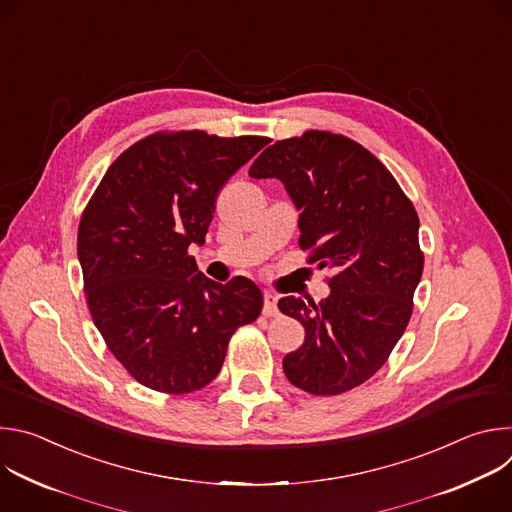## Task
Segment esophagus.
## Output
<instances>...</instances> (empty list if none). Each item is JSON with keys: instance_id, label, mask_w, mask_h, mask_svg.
<instances>
[{"instance_id": "obj_1", "label": "esophagus", "mask_w": 512, "mask_h": 512, "mask_svg": "<svg viewBox=\"0 0 512 512\" xmlns=\"http://www.w3.org/2000/svg\"><path fill=\"white\" fill-rule=\"evenodd\" d=\"M263 314L265 316H277L279 314L277 296L273 294V291H265V294H263Z\"/></svg>"}]
</instances>
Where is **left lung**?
Segmentation results:
<instances>
[{
    "label": "left lung",
    "instance_id": "1",
    "mask_svg": "<svg viewBox=\"0 0 512 512\" xmlns=\"http://www.w3.org/2000/svg\"><path fill=\"white\" fill-rule=\"evenodd\" d=\"M251 178H277L300 210V247L330 269L320 304L281 298L302 322L304 344L283 373L312 395H340L371 379L403 336L423 273L419 218L391 172L360 143L328 133L275 141Z\"/></svg>",
    "mask_w": 512,
    "mask_h": 512
}]
</instances>
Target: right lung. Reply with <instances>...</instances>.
<instances>
[{"label": "right lung", "mask_w": 512, "mask_h": 512, "mask_svg": "<svg viewBox=\"0 0 512 512\" xmlns=\"http://www.w3.org/2000/svg\"><path fill=\"white\" fill-rule=\"evenodd\" d=\"M267 137L154 133L105 172L79 225V261L97 330L125 371L160 393L206 387L263 296L247 277L216 283L188 247L204 245L218 192Z\"/></svg>", "instance_id": "add662e5"}]
</instances>
